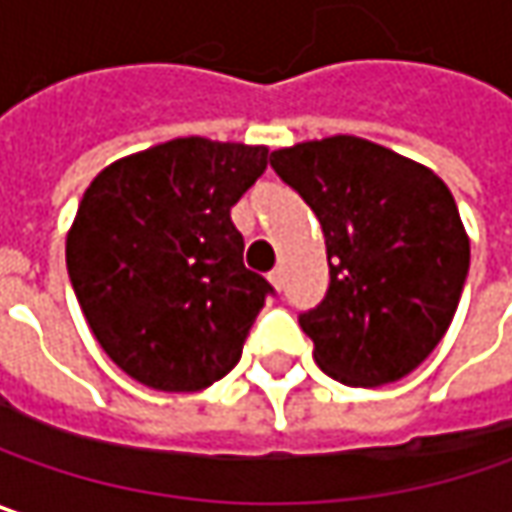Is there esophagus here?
Instances as JSON below:
<instances>
[{"label": "esophagus", "mask_w": 512, "mask_h": 512, "mask_svg": "<svg viewBox=\"0 0 512 512\" xmlns=\"http://www.w3.org/2000/svg\"><path fill=\"white\" fill-rule=\"evenodd\" d=\"M269 284L281 292V289H284V269H272V272H269Z\"/></svg>", "instance_id": "obj_1"}]
</instances>
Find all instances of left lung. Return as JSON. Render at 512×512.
Segmentation results:
<instances>
[{
    "label": "left lung",
    "instance_id": "obj_1",
    "mask_svg": "<svg viewBox=\"0 0 512 512\" xmlns=\"http://www.w3.org/2000/svg\"><path fill=\"white\" fill-rule=\"evenodd\" d=\"M269 162L324 231L330 289L298 318L318 368L353 388L411 374L449 330L469 272L446 182L356 136L301 141Z\"/></svg>",
    "mask_w": 512,
    "mask_h": 512
}]
</instances>
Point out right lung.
Masks as SVG:
<instances>
[{
    "instance_id": "1",
    "label": "right lung",
    "mask_w": 512,
    "mask_h": 512,
    "mask_svg": "<svg viewBox=\"0 0 512 512\" xmlns=\"http://www.w3.org/2000/svg\"><path fill=\"white\" fill-rule=\"evenodd\" d=\"M269 147L173 138L106 165L66 234L77 304L104 353L156 391H202L240 362L272 286L231 208Z\"/></svg>"
}]
</instances>
